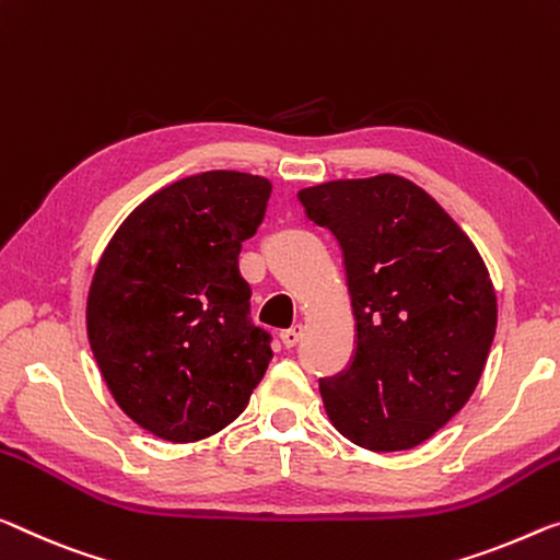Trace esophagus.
Masks as SVG:
<instances>
[{
	"label": "esophagus",
	"mask_w": 560,
	"mask_h": 560,
	"mask_svg": "<svg viewBox=\"0 0 560 560\" xmlns=\"http://www.w3.org/2000/svg\"><path fill=\"white\" fill-rule=\"evenodd\" d=\"M300 338H303V325H295V328H288V330L280 332V340H282V346H285V348H295Z\"/></svg>",
	"instance_id": "obj_1"
}]
</instances>
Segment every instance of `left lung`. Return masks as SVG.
<instances>
[{
    "mask_svg": "<svg viewBox=\"0 0 560 560\" xmlns=\"http://www.w3.org/2000/svg\"><path fill=\"white\" fill-rule=\"evenodd\" d=\"M342 247L355 358L320 381L330 423L360 448H416L466 406L483 375L498 300L483 257L423 187L400 175L298 192Z\"/></svg>",
    "mask_w": 560,
    "mask_h": 560,
    "instance_id": "1",
    "label": "left lung"
}]
</instances>
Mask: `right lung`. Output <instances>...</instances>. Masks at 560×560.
I'll return each mask as SVG.
<instances>
[{"instance_id":"right-lung-1","label":"right lung","mask_w":560,"mask_h":560,"mask_svg":"<svg viewBox=\"0 0 560 560\" xmlns=\"http://www.w3.org/2000/svg\"><path fill=\"white\" fill-rule=\"evenodd\" d=\"M270 192L268 177L232 170L177 179L127 214L94 268V360L125 416L162 441L230 425L270 365L237 268Z\"/></svg>"}]
</instances>
